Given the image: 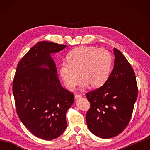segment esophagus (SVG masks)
Returning <instances> with one entry per match:
<instances>
[{
  "label": "esophagus",
  "mask_w": 150,
  "mask_h": 150,
  "mask_svg": "<svg viewBox=\"0 0 150 150\" xmlns=\"http://www.w3.org/2000/svg\"><path fill=\"white\" fill-rule=\"evenodd\" d=\"M81 96H82V95H80V94H76V95H75V99H77V98H81Z\"/></svg>",
  "instance_id": "34e87169"
}]
</instances>
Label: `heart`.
<instances>
[{"label":"heart","instance_id":"obj_1","mask_svg":"<svg viewBox=\"0 0 150 150\" xmlns=\"http://www.w3.org/2000/svg\"><path fill=\"white\" fill-rule=\"evenodd\" d=\"M67 60L61 64L59 73L65 87L69 90L75 87L79 77L81 87L88 85L92 88L101 87L108 79L112 64V55L107 50L88 46L73 50Z\"/></svg>","mask_w":150,"mask_h":150}]
</instances>
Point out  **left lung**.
<instances>
[{"mask_svg": "<svg viewBox=\"0 0 150 150\" xmlns=\"http://www.w3.org/2000/svg\"><path fill=\"white\" fill-rule=\"evenodd\" d=\"M115 65L102 87L86 94L90 108L86 115L89 130L101 138L118 136L126 128L138 97L133 68L124 55L114 48Z\"/></svg>", "mask_w": 150, "mask_h": 150, "instance_id": "left-lung-1", "label": "left lung"}]
</instances>
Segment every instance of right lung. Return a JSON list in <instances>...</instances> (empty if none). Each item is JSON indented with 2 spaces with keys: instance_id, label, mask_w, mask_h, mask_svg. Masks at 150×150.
Wrapping results in <instances>:
<instances>
[{
  "instance_id": "obj_1",
  "label": "right lung",
  "mask_w": 150,
  "mask_h": 150,
  "mask_svg": "<svg viewBox=\"0 0 150 150\" xmlns=\"http://www.w3.org/2000/svg\"><path fill=\"white\" fill-rule=\"evenodd\" d=\"M66 46L37 43L18 63L12 83L20 120L34 136L47 140L58 138L65 131L66 112L74 102V95L61 85L50 55Z\"/></svg>"
}]
</instances>
